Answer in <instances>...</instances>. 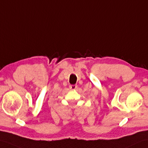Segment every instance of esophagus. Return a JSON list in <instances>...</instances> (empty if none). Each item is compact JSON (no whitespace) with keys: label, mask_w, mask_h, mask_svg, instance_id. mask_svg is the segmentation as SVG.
<instances>
[{"label":"esophagus","mask_w":148,"mask_h":148,"mask_svg":"<svg viewBox=\"0 0 148 148\" xmlns=\"http://www.w3.org/2000/svg\"><path fill=\"white\" fill-rule=\"evenodd\" d=\"M77 87V85L75 84H71L69 85V88L70 89H71V90H75V89H76Z\"/></svg>","instance_id":"obj_1"}]
</instances>
